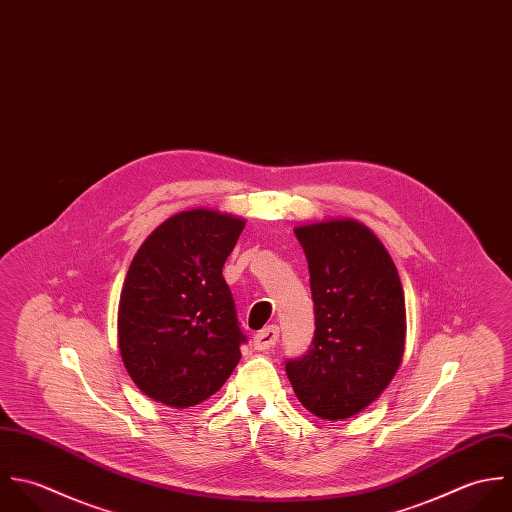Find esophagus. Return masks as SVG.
Segmentation results:
<instances>
[{
	"instance_id": "esophagus-1",
	"label": "esophagus",
	"mask_w": 512,
	"mask_h": 512,
	"mask_svg": "<svg viewBox=\"0 0 512 512\" xmlns=\"http://www.w3.org/2000/svg\"><path fill=\"white\" fill-rule=\"evenodd\" d=\"M277 342H279V326H277V324H271V326L259 330V332L255 334V338H253V346H255L257 350H269V348H273Z\"/></svg>"
}]
</instances>
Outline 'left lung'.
I'll return each instance as SVG.
<instances>
[{
    "mask_svg": "<svg viewBox=\"0 0 512 512\" xmlns=\"http://www.w3.org/2000/svg\"><path fill=\"white\" fill-rule=\"evenodd\" d=\"M314 336L285 362L301 404L322 419L368 408L396 376L406 344V303L396 265L380 239L352 219L301 225Z\"/></svg>",
    "mask_w": 512,
    "mask_h": 512,
    "instance_id": "1",
    "label": "left lung"
}]
</instances>
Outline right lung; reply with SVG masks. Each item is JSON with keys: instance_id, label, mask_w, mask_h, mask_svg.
Segmentation results:
<instances>
[{"instance_id": "1", "label": "right lung", "mask_w": 512, "mask_h": 512, "mask_svg": "<svg viewBox=\"0 0 512 512\" xmlns=\"http://www.w3.org/2000/svg\"><path fill=\"white\" fill-rule=\"evenodd\" d=\"M243 227L219 211H182L156 227L130 263L118 346L134 384L164 406L204 402L241 358L247 336L223 265Z\"/></svg>"}]
</instances>
